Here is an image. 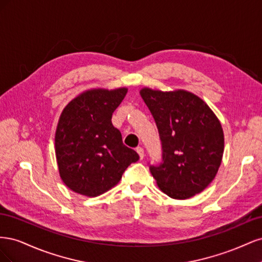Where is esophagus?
I'll use <instances>...</instances> for the list:
<instances>
[{"label": "esophagus", "instance_id": "obj_1", "mask_svg": "<svg viewBox=\"0 0 262 262\" xmlns=\"http://www.w3.org/2000/svg\"><path fill=\"white\" fill-rule=\"evenodd\" d=\"M137 152H138V154H139L141 160H143V158H144V149L139 146V147H137Z\"/></svg>", "mask_w": 262, "mask_h": 262}]
</instances>
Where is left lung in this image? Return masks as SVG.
I'll return each mask as SVG.
<instances>
[{
	"label": "left lung",
	"mask_w": 262,
	"mask_h": 262,
	"mask_svg": "<svg viewBox=\"0 0 262 262\" xmlns=\"http://www.w3.org/2000/svg\"><path fill=\"white\" fill-rule=\"evenodd\" d=\"M156 122L163 161L149 165L157 186L172 199L185 200L216 176L224 152V133L211 108L187 91H140Z\"/></svg>",
	"instance_id": "obj_1"
}]
</instances>
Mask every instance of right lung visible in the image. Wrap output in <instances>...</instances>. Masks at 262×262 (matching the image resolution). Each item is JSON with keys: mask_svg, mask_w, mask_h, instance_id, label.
I'll return each instance as SVG.
<instances>
[{"mask_svg": "<svg viewBox=\"0 0 262 262\" xmlns=\"http://www.w3.org/2000/svg\"><path fill=\"white\" fill-rule=\"evenodd\" d=\"M128 89L91 90L63 109L55 131V156L60 177L74 192L105 193L120 181L139 155L125 146L112 117Z\"/></svg>", "mask_w": 262, "mask_h": 262, "instance_id": "obj_1", "label": "right lung"}]
</instances>
